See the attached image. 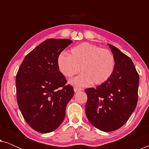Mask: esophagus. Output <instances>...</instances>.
Returning a JSON list of instances; mask_svg holds the SVG:
<instances>
[{
  "label": "esophagus",
  "mask_w": 149,
  "mask_h": 149,
  "mask_svg": "<svg viewBox=\"0 0 149 149\" xmlns=\"http://www.w3.org/2000/svg\"><path fill=\"white\" fill-rule=\"evenodd\" d=\"M83 89L81 88H77V87H75V88H74V91L75 93L78 92V91H83Z\"/></svg>",
  "instance_id": "esophagus-1"
}]
</instances>
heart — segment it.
Returning a JSON list of instances; mask_svg holds the SVG:
<instances>
[{
    "label": "heart",
    "instance_id": "b5f03b06",
    "mask_svg": "<svg viewBox=\"0 0 149 149\" xmlns=\"http://www.w3.org/2000/svg\"><path fill=\"white\" fill-rule=\"evenodd\" d=\"M58 66L65 77H72L83 73L70 81L71 84L79 87L90 83L101 85L105 83L114 72L115 57L109 50L102 49L89 42H83L70 50L69 56L60 54Z\"/></svg>",
    "mask_w": 149,
    "mask_h": 149
}]
</instances>
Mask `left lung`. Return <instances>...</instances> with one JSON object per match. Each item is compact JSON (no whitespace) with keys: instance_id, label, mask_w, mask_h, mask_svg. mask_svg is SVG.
Listing matches in <instances>:
<instances>
[{"instance_id":"left-lung-1","label":"left lung","mask_w":149,"mask_h":149,"mask_svg":"<svg viewBox=\"0 0 149 149\" xmlns=\"http://www.w3.org/2000/svg\"><path fill=\"white\" fill-rule=\"evenodd\" d=\"M108 45L115 57L113 74L96 88L85 91L87 119L103 132L115 131L127 122L137 105L139 85V77L131 59L112 45Z\"/></svg>"}]
</instances>
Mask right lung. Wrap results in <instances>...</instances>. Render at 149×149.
<instances>
[{
    "mask_svg": "<svg viewBox=\"0 0 149 149\" xmlns=\"http://www.w3.org/2000/svg\"><path fill=\"white\" fill-rule=\"evenodd\" d=\"M72 42L67 38L45 40L25 57L16 75L19 109L28 125L40 133H49L62 124L74 95L58 66L60 53Z\"/></svg>",
    "mask_w": 149,
    "mask_h": 149,
    "instance_id": "1",
    "label": "right lung"
}]
</instances>
